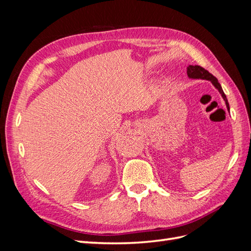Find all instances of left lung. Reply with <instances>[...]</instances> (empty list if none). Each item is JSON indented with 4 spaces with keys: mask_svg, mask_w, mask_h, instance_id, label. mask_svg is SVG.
Returning a JSON list of instances; mask_svg holds the SVG:
<instances>
[{
    "mask_svg": "<svg viewBox=\"0 0 251 251\" xmlns=\"http://www.w3.org/2000/svg\"><path fill=\"white\" fill-rule=\"evenodd\" d=\"M187 76L189 78H193V79L209 80L212 83V85H214V87L219 91L220 94H221V96L223 97V100H224L225 104H226V108H227V110L229 111V103H228V101H227L226 95L223 92V89H222L221 85H220L218 79L214 76V75L210 74L207 70H205L204 68H202L200 66H192L191 65V66L187 67Z\"/></svg>",
    "mask_w": 251,
    "mask_h": 251,
    "instance_id": "obj_1",
    "label": "left lung"
}]
</instances>
